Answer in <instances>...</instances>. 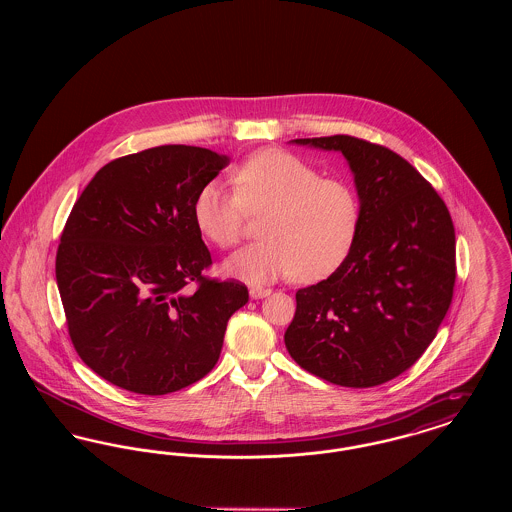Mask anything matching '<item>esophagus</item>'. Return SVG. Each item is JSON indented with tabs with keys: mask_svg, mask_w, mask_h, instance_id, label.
<instances>
[{
	"mask_svg": "<svg viewBox=\"0 0 512 512\" xmlns=\"http://www.w3.org/2000/svg\"><path fill=\"white\" fill-rule=\"evenodd\" d=\"M270 293H272L270 288H251V290H249V295H251L253 299H261V297H267V295H270Z\"/></svg>",
	"mask_w": 512,
	"mask_h": 512,
	"instance_id": "esophagus-1",
	"label": "esophagus"
}]
</instances>
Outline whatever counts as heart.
<instances>
[{
	"instance_id": "heart-1",
	"label": "heart",
	"mask_w": 512,
	"mask_h": 512,
	"mask_svg": "<svg viewBox=\"0 0 512 512\" xmlns=\"http://www.w3.org/2000/svg\"><path fill=\"white\" fill-rule=\"evenodd\" d=\"M232 188L209 182L194 203L197 230L220 249L242 240L247 215H267L259 228L263 242L226 261L230 276L265 284L292 274L313 284L347 259L361 220L359 197L347 182L324 178L293 153L265 149L234 169Z\"/></svg>"
}]
</instances>
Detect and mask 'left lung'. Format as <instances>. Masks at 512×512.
<instances>
[{"label":"left lung","instance_id":"left-lung-1","mask_svg":"<svg viewBox=\"0 0 512 512\" xmlns=\"http://www.w3.org/2000/svg\"><path fill=\"white\" fill-rule=\"evenodd\" d=\"M295 144L345 155L361 220L341 267L295 293L286 347L297 365L330 384H386L422 357L451 305L457 265L449 209L388 147L345 134Z\"/></svg>","mask_w":512,"mask_h":512}]
</instances>
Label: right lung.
<instances>
[{"label": "right lung", "instance_id": "obj_1", "mask_svg": "<svg viewBox=\"0 0 512 512\" xmlns=\"http://www.w3.org/2000/svg\"><path fill=\"white\" fill-rule=\"evenodd\" d=\"M226 163L205 147H151L107 163L76 199L55 278L78 357L113 386L165 395L217 365L249 292L205 276L194 203Z\"/></svg>", "mask_w": 512, "mask_h": 512}]
</instances>
